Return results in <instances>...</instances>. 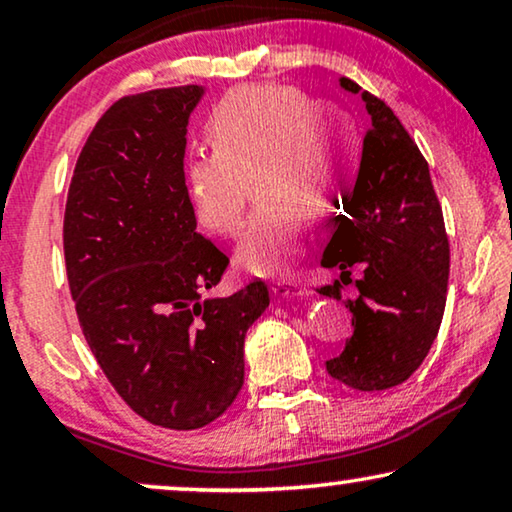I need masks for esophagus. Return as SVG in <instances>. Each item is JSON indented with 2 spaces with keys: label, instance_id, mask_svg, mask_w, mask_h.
Here are the masks:
<instances>
[{
  "label": "esophagus",
  "instance_id": "1",
  "mask_svg": "<svg viewBox=\"0 0 512 512\" xmlns=\"http://www.w3.org/2000/svg\"><path fill=\"white\" fill-rule=\"evenodd\" d=\"M271 290L276 297H283V299H294V297H306L308 290L304 285L294 283V280H276V283L271 285Z\"/></svg>",
  "mask_w": 512,
  "mask_h": 512
}]
</instances>
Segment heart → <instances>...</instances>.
Here are the masks:
<instances>
[{
    "instance_id": "obj_1",
    "label": "heart",
    "mask_w": 512,
    "mask_h": 512,
    "mask_svg": "<svg viewBox=\"0 0 512 512\" xmlns=\"http://www.w3.org/2000/svg\"><path fill=\"white\" fill-rule=\"evenodd\" d=\"M215 153L187 162V194L199 222L232 234L241 225L248 183L292 208L341 206L357 174V134L343 113L322 109L297 88L253 85L234 90L208 118ZM304 232L283 208H266L236 248L255 273L290 269Z\"/></svg>"
}]
</instances>
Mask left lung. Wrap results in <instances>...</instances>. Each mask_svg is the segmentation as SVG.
<instances>
[{
    "label": "left lung",
    "mask_w": 512,
    "mask_h": 512,
    "mask_svg": "<svg viewBox=\"0 0 512 512\" xmlns=\"http://www.w3.org/2000/svg\"><path fill=\"white\" fill-rule=\"evenodd\" d=\"M357 95L359 85L341 78ZM371 127L364 136L355 190L334 222L322 266L341 280L320 287L341 299L352 269L357 297L345 301L352 336L329 359L331 378L359 392L390 390L417 371L436 341L450 276V243L429 164L383 99L362 92Z\"/></svg>",
    "instance_id": "8db88e82"
}]
</instances>
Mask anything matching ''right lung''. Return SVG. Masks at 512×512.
Returning <instances> with one entry per match:
<instances>
[{"label": "right lung", "mask_w": 512, "mask_h": 512, "mask_svg": "<svg viewBox=\"0 0 512 512\" xmlns=\"http://www.w3.org/2000/svg\"><path fill=\"white\" fill-rule=\"evenodd\" d=\"M204 88L115 102L78 155L64 264L83 336L122 401L157 427H206L243 385L246 331L264 280L206 297L229 257L197 232L185 185L187 120Z\"/></svg>", "instance_id": "add662e5"}]
</instances>
